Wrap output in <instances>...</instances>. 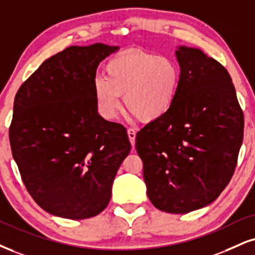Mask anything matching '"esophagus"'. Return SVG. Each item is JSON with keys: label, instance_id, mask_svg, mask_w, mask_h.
Here are the masks:
<instances>
[{"label": "esophagus", "instance_id": "1", "mask_svg": "<svg viewBox=\"0 0 255 255\" xmlns=\"http://www.w3.org/2000/svg\"><path fill=\"white\" fill-rule=\"evenodd\" d=\"M128 136L131 142V145L134 146V142H136V131H134L133 128H128Z\"/></svg>", "mask_w": 255, "mask_h": 255}]
</instances>
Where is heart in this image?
Masks as SVG:
<instances>
[{
	"mask_svg": "<svg viewBox=\"0 0 255 255\" xmlns=\"http://www.w3.org/2000/svg\"><path fill=\"white\" fill-rule=\"evenodd\" d=\"M105 79L97 78L93 94L103 118L111 121L121 109V96L133 116L152 123L174 108L181 89V68L174 59L131 48L104 68Z\"/></svg>",
	"mask_w": 255,
	"mask_h": 255,
	"instance_id": "obj_1",
	"label": "heart"
}]
</instances>
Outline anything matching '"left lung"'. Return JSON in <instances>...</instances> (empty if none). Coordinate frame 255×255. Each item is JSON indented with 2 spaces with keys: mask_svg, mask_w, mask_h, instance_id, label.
Instances as JSON below:
<instances>
[{
  "mask_svg": "<svg viewBox=\"0 0 255 255\" xmlns=\"http://www.w3.org/2000/svg\"><path fill=\"white\" fill-rule=\"evenodd\" d=\"M181 89L171 111L136 136L146 194L157 209L187 214L218 199L237 166L244 113L227 70L178 46Z\"/></svg>",
  "mask_w": 255,
  "mask_h": 255,
  "instance_id": "1",
  "label": "left lung"
}]
</instances>
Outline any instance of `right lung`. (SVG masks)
<instances>
[{
	"label": "right lung",
	"instance_id": "1",
	"mask_svg": "<svg viewBox=\"0 0 255 255\" xmlns=\"http://www.w3.org/2000/svg\"><path fill=\"white\" fill-rule=\"evenodd\" d=\"M118 46H71L41 64L14 102L11 152L22 181L45 212L84 220L100 214L131 144L121 124L98 113L97 68Z\"/></svg>",
	"mask_w": 255,
	"mask_h": 255
}]
</instances>
